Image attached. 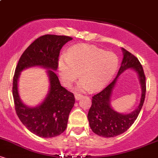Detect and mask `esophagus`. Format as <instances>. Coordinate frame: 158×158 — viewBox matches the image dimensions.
<instances>
[{
  "label": "esophagus",
  "instance_id": "obj_1",
  "mask_svg": "<svg viewBox=\"0 0 158 158\" xmlns=\"http://www.w3.org/2000/svg\"><path fill=\"white\" fill-rule=\"evenodd\" d=\"M83 97V95H81V94H79V93H76L75 94V98L77 100H79V99H80L81 97Z\"/></svg>",
  "mask_w": 158,
  "mask_h": 158
}]
</instances>
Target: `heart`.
I'll use <instances>...</instances> for the list:
<instances>
[{
    "instance_id": "1",
    "label": "heart",
    "mask_w": 158,
    "mask_h": 158,
    "mask_svg": "<svg viewBox=\"0 0 158 158\" xmlns=\"http://www.w3.org/2000/svg\"><path fill=\"white\" fill-rule=\"evenodd\" d=\"M119 66L118 56L113 52L89 44H77L63 54L58 61L59 77L65 86H70L79 77L80 90L102 88L113 77Z\"/></svg>"
}]
</instances>
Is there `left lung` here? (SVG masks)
I'll list each match as a JSON object with an SVG mask.
<instances>
[{
	"label": "left lung",
	"instance_id": "left-lung-1",
	"mask_svg": "<svg viewBox=\"0 0 158 158\" xmlns=\"http://www.w3.org/2000/svg\"><path fill=\"white\" fill-rule=\"evenodd\" d=\"M123 59L117 77L109 85L92 97V105L88 114V119L91 130L97 135L104 137H113L124 133L132 126L138 117L146 96V83L144 70L138 59L135 55L122 48ZM132 68L139 73L142 95L138 108L131 114H121L110 108V97L118 76L126 69Z\"/></svg>",
	"mask_w": 158,
	"mask_h": 158
}]
</instances>
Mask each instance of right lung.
<instances>
[{
	"mask_svg": "<svg viewBox=\"0 0 158 158\" xmlns=\"http://www.w3.org/2000/svg\"><path fill=\"white\" fill-rule=\"evenodd\" d=\"M73 38L67 35H44L35 39L20 58L12 82V94L16 114L32 133L41 137H54L60 135L67 128L68 117L75 103V97L60 84L56 74L59 53L64 44ZM32 66L49 68L51 88L48 97L41 106L29 108L21 102L17 92V79L19 72Z\"/></svg>",
	"mask_w": 158,
	"mask_h": 158,
	"instance_id": "add662e5",
	"label": "right lung"
}]
</instances>
